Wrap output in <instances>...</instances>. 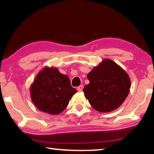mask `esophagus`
Returning a JSON list of instances; mask_svg holds the SVG:
<instances>
[{"label": "esophagus", "instance_id": "34e87169", "mask_svg": "<svg viewBox=\"0 0 154 154\" xmlns=\"http://www.w3.org/2000/svg\"><path fill=\"white\" fill-rule=\"evenodd\" d=\"M83 86L82 85H79V86H78L77 87L78 92H82V91L83 90Z\"/></svg>", "mask_w": 154, "mask_h": 154}]
</instances>
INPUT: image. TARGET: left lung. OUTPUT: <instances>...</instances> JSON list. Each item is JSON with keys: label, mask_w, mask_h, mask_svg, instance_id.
Masks as SVG:
<instances>
[{"label": "left lung", "mask_w": 154, "mask_h": 154, "mask_svg": "<svg viewBox=\"0 0 154 154\" xmlns=\"http://www.w3.org/2000/svg\"><path fill=\"white\" fill-rule=\"evenodd\" d=\"M90 83L83 92L92 107L101 113L118 109L128 95L130 80L127 72L110 59H105L88 75Z\"/></svg>", "instance_id": "8db88e82"}]
</instances>
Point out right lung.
Masks as SVG:
<instances>
[{"mask_svg":"<svg viewBox=\"0 0 154 154\" xmlns=\"http://www.w3.org/2000/svg\"><path fill=\"white\" fill-rule=\"evenodd\" d=\"M76 92L69 77L54 67L41 70L30 86V97L36 108L51 115L62 113Z\"/></svg>","mask_w":154,"mask_h":154,"instance_id":"obj_1","label":"right lung"}]
</instances>
